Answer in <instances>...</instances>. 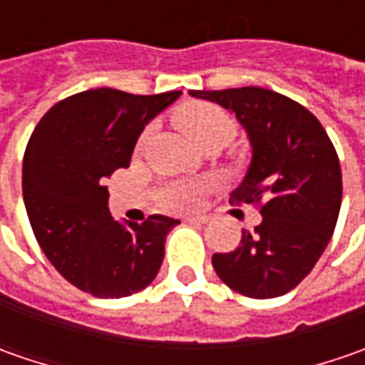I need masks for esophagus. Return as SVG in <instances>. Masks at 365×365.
Here are the masks:
<instances>
[{"instance_id":"esophagus-1","label":"esophagus","mask_w":365,"mask_h":365,"mask_svg":"<svg viewBox=\"0 0 365 365\" xmlns=\"http://www.w3.org/2000/svg\"><path fill=\"white\" fill-rule=\"evenodd\" d=\"M185 221H187V223H199V225H201V223H207L209 217H205V215H195V217H187Z\"/></svg>"}]
</instances>
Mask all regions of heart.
Returning <instances> with one entry per match:
<instances>
[{
  "mask_svg": "<svg viewBox=\"0 0 365 365\" xmlns=\"http://www.w3.org/2000/svg\"><path fill=\"white\" fill-rule=\"evenodd\" d=\"M175 121L180 130H185L201 148L211 144L225 146L235 135V120L223 109L213 103H190L180 107L175 113ZM150 135V130H144L140 135V146ZM215 180L211 178H178L168 180L156 190L158 205L173 213H189L203 205L207 192L213 189Z\"/></svg>",
  "mask_w": 365,
  "mask_h": 365,
  "instance_id": "1",
  "label": "heart"
}]
</instances>
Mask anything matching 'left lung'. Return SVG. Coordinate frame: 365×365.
Instances as JSON below:
<instances>
[{
  "instance_id": "1",
  "label": "left lung",
  "mask_w": 365,
  "mask_h": 365,
  "mask_svg": "<svg viewBox=\"0 0 365 365\" xmlns=\"http://www.w3.org/2000/svg\"><path fill=\"white\" fill-rule=\"evenodd\" d=\"M232 109L252 144V164L232 205H256L262 223L242 230L240 245L213 254L227 287L250 299H274L301 284L325 252L341 207V166L315 115L287 95L242 87L190 91Z\"/></svg>"
}]
</instances>
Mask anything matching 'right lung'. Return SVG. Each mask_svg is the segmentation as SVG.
<instances>
[{
	"instance_id": "obj_1",
	"label": "right lung",
	"mask_w": 365,
	"mask_h": 365,
	"mask_svg": "<svg viewBox=\"0 0 365 365\" xmlns=\"http://www.w3.org/2000/svg\"><path fill=\"white\" fill-rule=\"evenodd\" d=\"M178 95L107 87L77 93L50 107L28 140L21 190L36 242L58 274L83 292L130 297L160 270L166 235L178 219L115 221L106 180L130 166L144 125Z\"/></svg>"
}]
</instances>
